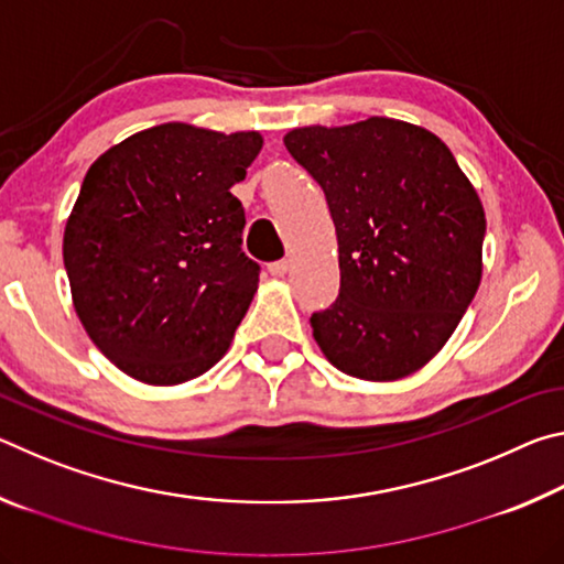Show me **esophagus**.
<instances>
[{
  "mask_svg": "<svg viewBox=\"0 0 564 564\" xmlns=\"http://www.w3.org/2000/svg\"><path fill=\"white\" fill-rule=\"evenodd\" d=\"M289 269H291L289 261H275V263L269 265V273L275 275V279H283V275L289 273Z\"/></svg>",
  "mask_w": 564,
  "mask_h": 564,
  "instance_id": "34e87169",
  "label": "esophagus"
}]
</instances>
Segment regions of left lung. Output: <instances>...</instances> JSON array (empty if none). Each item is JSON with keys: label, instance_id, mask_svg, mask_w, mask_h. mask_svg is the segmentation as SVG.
<instances>
[{"label": "left lung", "instance_id": "8db88e82", "mask_svg": "<svg viewBox=\"0 0 564 564\" xmlns=\"http://www.w3.org/2000/svg\"><path fill=\"white\" fill-rule=\"evenodd\" d=\"M283 144L336 226L340 291L311 316L323 356L376 383L415 373L482 279L485 212L470 178L435 133L398 119L301 127Z\"/></svg>", "mask_w": 564, "mask_h": 564}]
</instances>
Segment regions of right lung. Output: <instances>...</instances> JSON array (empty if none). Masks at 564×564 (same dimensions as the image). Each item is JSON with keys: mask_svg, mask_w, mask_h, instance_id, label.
Wrapping results in <instances>:
<instances>
[{"mask_svg": "<svg viewBox=\"0 0 564 564\" xmlns=\"http://www.w3.org/2000/svg\"><path fill=\"white\" fill-rule=\"evenodd\" d=\"M259 131L171 121L94 161L64 228L74 311L104 356L149 386H178L224 358L259 289L231 186Z\"/></svg>", "mask_w": 564, "mask_h": 564, "instance_id": "add662e5", "label": "right lung"}]
</instances>
